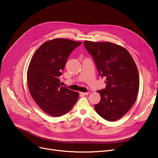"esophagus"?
<instances>
[{
    "label": "esophagus",
    "mask_w": 158,
    "mask_h": 158,
    "mask_svg": "<svg viewBox=\"0 0 158 158\" xmlns=\"http://www.w3.org/2000/svg\"><path fill=\"white\" fill-rule=\"evenodd\" d=\"M89 93V92H79V94H80V95H81V96H83V95H88Z\"/></svg>",
    "instance_id": "esophagus-1"
}]
</instances>
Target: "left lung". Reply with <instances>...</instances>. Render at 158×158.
Segmentation results:
<instances>
[{"mask_svg": "<svg viewBox=\"0 0 158 158\" xmlns=\"http://www.w3.org/2000/svg\"><path fill=\"white\" fill-rule=\"evenodd\" d=\"M93 56L99 74L105 77L106 88L98 92L101 101L94 106L96 112L107 121L123 117L135 104L139 80L136 64L124 47L108 41H85Z\"/></svg>", "mask_w": 158, "mask_h": 158, "instance_id": "left-lung-1", "label": "left lung"}]
</instances>
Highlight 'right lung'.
Instances as JSON below:
<instances>
[{"mask_svg":"<svg viewBox=\"0 0 158 158\" xmlns=\"http://www.w3.org/2000/svg\"><path fill=\"white\" fill-rule=\"evenodd\" d=\"M81 44L66 38L47 41L29 63L27 81L30 94L40 108L52 117L68 113L77 101L78 92L61 86L59 77L69 55Z\"/></svg>","mask_w":158,"mask_h":158,"instance_id":"1","label":"right lung"}]
</instances>
